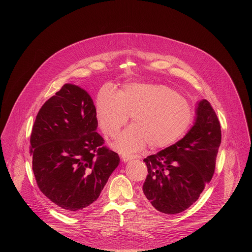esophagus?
<instances>
[{
    "label": "esophagus",
    "instance_id": "esophagus-1",
    "mask_svg": "<svg viewBox=\"0 0 252 252\" xmlns=\"http://www.w3.org/2000/svg\"><path fill=\"white\" fill-rule=\"evenodd\" d=\"M134 158H135V157L132 156V155H124V156L122 157V159H123L125 162H126V161L131 160Z\"/></svg>",
    "mask_w": 252,
    "mask_h": 252
}]
</instances>
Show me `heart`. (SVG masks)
Instances as JSON below:
<instances>
[{
  "mask_svg": "<svg viewBox=\"0 0 252 252\" xmlns=\"http://www.w3.org/2000/svg\"><path fill=\"white\" fill-rule=\"evenodd\" d=\"M96 118L105 135L115 138L131 116L132 126L113 144L121 154L164 148L176 143L192 125V105L164 85H126L117 94L104 87L98 94Z\"/></svg>",
  "mask_w": 252,
  "mask_h": 252,
  "instance_id": "obj_1",
  "label": "heart"
}]
</instances>
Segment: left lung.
Here are the masks:
<instances>
[{"label": "left lung", "mask_w": 252, "mask_h": 252, "mask_svg": "<svg viewBox=\"0 0 252 252\" xmlns=\"http://www.w3.org/2000/svg\"><path fill=\"white\" fill-rule=\"evenodd\" d=\"M189 132L144 161L148 175L143 185L147 201L160 213L176 215L194 203L216 170L221 126L211 104L198 103Z\"/></svg>", "instance_id": "8db88e82"}]
</instances>
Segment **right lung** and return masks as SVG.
I'll return each mask as SVG.
<instances>
[{
	"instance_id": "right-lung-1",
	"label": "right lung",
	"mask_w": 252,
	"mask_h": 252,
	"mask_svg": "<svg viewBox=\"0 0 252 252\" xmlns=\"http://www.w3.org/2000/svg\"><path fill=\"white\" fill-rule=\"evenodd\" d=\"M97 126L93 99L75 85H64L36 115L30 137L36 184L65 214L86 211L120 162Z\"/></svg>"
}]
</instances>
